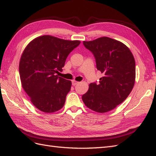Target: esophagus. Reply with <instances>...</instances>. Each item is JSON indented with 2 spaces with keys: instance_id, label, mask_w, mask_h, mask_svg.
Instances as JSON below:
<instances>
[{
  "instance_id": "1",
  "label": "esophagus",
  "mask_w": 156,
  "mask_h": 156,
  "mask_svg": "<svg viewBox=\"0 0 156 156\" xmlns=\"http://www.w3.org/2000/svg\"><path fill=\"white\" fill-rule=\"evenodd\" d=\"M79 83V82H77L76 81H72V85L73 86H75L77 85V84H78Z\"/></svg>"
}]
</instances>
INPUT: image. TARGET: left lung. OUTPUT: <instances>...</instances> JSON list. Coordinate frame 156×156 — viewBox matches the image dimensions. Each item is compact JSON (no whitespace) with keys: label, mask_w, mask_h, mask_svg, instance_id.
<instances>
[{"label":"left lung","mask_w":156,"mask_h":156,"mask_svg":"<svg viewBox=\"0 0 156 156\" xmlns=\"http://www.w3.org/2000/svg\"><path fill=\"white\" fill-rule=\"evenodd\" d=\"M96 59V68L103 74L99 84L90 83L82 96L91 110L103 113L112 110L129 95L135 81L133 54L122 42L108 37L83 41Z\"/></svg>","instance_id":"8db88e82"}]
</instances>
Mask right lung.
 Returning <instances> with one entry per match:
<instances>
[{
  "label": "right lung",
  "mask_w": 156,
  "mask_h": 156,
  "mask_svg": "<svg viewBox=\"0 0 156 156\" xmlns=\"http://www.w3.org/2000/svg\"><path fill=\"white\" fill-rule=\"evenodd\" d=\"M80 43L44 35L23 51L19 68L22 87L41 111L51 113L63 107L72 81L56 73L62 70L68 56Z\"/></svg>",
  "instance_id": "add662e5"
}]
</instances>
